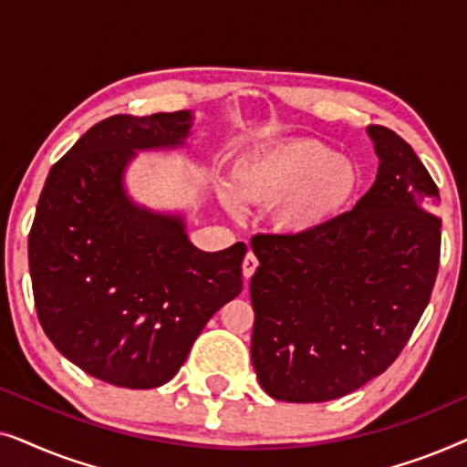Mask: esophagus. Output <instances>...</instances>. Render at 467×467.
<instances>
[{
    "mask_svg": "<svg viewBox=\"0 0 467 467\" xmlns=\"http://www.w3.org/2000/svg\"><path fill=\"white\" fill-rule=\"evenodd\" d=\"M257 265H259V261H257V257H254V254L248 251L246 253V257H244V261H242V272H244V278L248 280L254 274V270H257Z\"/></svg>",
    "mask_w": 467,
    "mask_h": 467,
    "instance_id": "esophagus-1",
    "label": "esophagus"
}]
</instances>
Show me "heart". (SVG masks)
I'll use <instances>...</instances> for the list:
<instances>
[{
    "label": "heart",
    "mask_w": 467,
    "mask_h": 467,
    "mask_svg": "<svg viewBox=\"0 0 467 467\" xmlns=\"http://www.w3.org/2000/svg\"><path fill=\"white\" fill-rule=\"evenodd\" d=\"M235 189L246 202L276 203L274 223L283 234L308 235L329 227L353 206L361 171L321 140L293 138L248 157L235 170ZM239 198L232 189L223 191V203L232 214L244 213Z\"/></svg>",
    "instance_id": "heart-1"
}]
</instances>
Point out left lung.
I'll use <instances>...</instances> for the list:
<instances>
[{
  "mask_svg": "<svg viewBox=\"0 0 467 467\" xmlns=\"http://www.w3.org/2000/svg\"><path fill=\"white\" fill-rule=\"evenodd\" d=\"M379 174L329 227L254 235L251 359L274 400L347 395L398 359L440 265V193L412 146L369 125Z\"/></svg>",
  "mask_w": 467,
  "mask_h": 467,
  "instance_id": "obj_1",
  "label": "left lung"
}]
</instances>
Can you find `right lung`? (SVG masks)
I'll use <instances>...</instances> for the list:
<instances>
[{"label": "right lung", "mask_w": 467, "mask_h": 467, "mask_svg": "<svg viewBox=\"0 0 467 467\" xmlns=\"http://www.w3.org/2000/svg\"><path fill=\"white\" fill-rule=\"evenodd\" d=\"M191 127L189 110L101 120L53 165L37 202V318L66 359L110 385L174 379L210 317L242 291L244 242L200 251L181 214L140 206L125 189L138 150L184 146Z\"/></svg>", "instance_id": "right-lung-1"}]
</instances>
